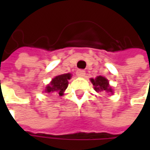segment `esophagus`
<instances>
[{
  "mask_svg": "<svg viewBox=\"0 0 150 150\" xmlns=\"http://www.w3.org/2000/svg\"><path fill=\"white\" fill-rule=\"evenodd\" d=\"M77 76L78 77H84L85 76V72L83 70H78V71H77Z\"/></svg>",
  "mask_w": 150,
  "mask_h": 150,
  "instance_id": "1",
  "label": "esophagus"
}]
</instances>
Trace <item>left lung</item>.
Masks as SVG:
<instances>
[{
    "label": "left lung",
    "mask_w": 150,
    "mask_h": 150,
    "mask_svg": "<svg viewBox=\"0 0 150 150\" xmlns=\"http://www.w3.org/2000/svg\"><path fill=\"white\" fill-rule=\"evenodd\" d=\"M91 83H93L94 87V90L96 92H103L105 91L107 93H110L112 94V88L109 86L108 80L104 77L102 76H98L95 79L91 78Z\"/></svg>",
    "instance_id": "obj_1"
}]
</instances>
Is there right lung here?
Listing matches in <instances>:
<instances>
[{"label":"right lung","instance_id":"obj_1","mask_svg":"<svg viewBox=\"0 0 150 150\" xmlns=\"http://www.w3.org/2000/svg\"><path fill=\"white\" fill-rule=\"evenodd\" d=\"M72 75L70 73L61 74L55 77L52 82L46 87L45 93H53V94H59V96L63 95L64 91L67 89L68 86V80L71 78Z\"/></svg>","mask_w":150,"mask_h":150}]
</instances>
